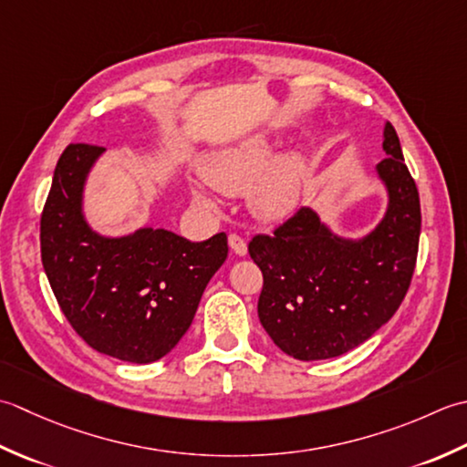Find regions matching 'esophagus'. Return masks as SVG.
Segmentation results:
<instances>
[{
	"label": "esophagus",
	"instance_id": "esophagus-1",
	"mask_svg": "<svg viewBox=\"0 0 467 467\" xmlns=\"http://www.w3.org/2000/svg\"><path fill=\"white\" fill-rule=\"evenodd\" d=\"M227 242H230V247L237 254V255H245L247 254V242L245 237L237 235V234H232L230 237H227Z\"/></svg>",
	"mask_w": 467,
	"mask_h": 467
}]
</instances>
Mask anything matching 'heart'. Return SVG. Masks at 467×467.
Returning <instances> with one entry per match:
<instances>
[{
  "instance_id": "obj_1",
  "label": "heart",
  "mask_w": 467,
  "mask_h": 467,
  "mask_svg": "<svg viewBox=\"0 0 467 467\" xmlns=\"http://www.w3.org/2000/svg\"><path fill=\"white\" fill-rule=\"evenodd\" d=\"M274 147L268 139L250 137L237 145L223 149L202 167V175L217 192L235 195L252 187L250 203L254 213L265 222L282 220L298 205L304 163L296 155L275 159L272 166ZM197 203L213 205L202 187H193Z\"/></svg>"
}]
</instances>
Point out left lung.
I'll return each instance as SVG.
<instances>
[{
  "mask_svg": "<svg viewBox=\"0 0 467 467\" xmlns=\"http://www.w3.org/2000/svg\"><path fill=\"white\" fill-rule=\"evenodd\" d=\"M377 175L389 193L385 217L360 240L330 232L302 207L247 250L264 274L258 317L274 345L298 360L340 357L363 345L401 306L421 232L417 185L391 122Z\"/></svg>",
  "mask_w": 467,
  "mask_h": 467,
  "instance_id": "left-lung-1",
  "label": "left lung"
}]
</instances>
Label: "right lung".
<instances>
[{
    "label": "right lung",
    "mask_w": 467,
    "mask_h": 467,
    "mask_svg": "<svg viewBox=\"0 0 467 467\" xmlns=\"http://www.w3.org/2000/svg\"><path fill=\"white\" fill-rule=\"evenodd\" d=\"M102 153L76 142L58 159L40 222L44 272L87 345L127 363H155L192 327L207 282L227 258V235L189 242L153 227L122 237L97 234L82 197Z\"/></svg>",
    "instance_id": "right-lung-1"
}]
</instances>
